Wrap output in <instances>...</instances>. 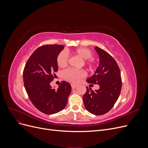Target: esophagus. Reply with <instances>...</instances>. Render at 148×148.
<instances>
[{"label": "esophagus", "mask_w": 148, "mask_h": 148, "mask_svg": "<svg viewBox=\"0 0 148 148\" xmlns=\"http://www.w3.org/2000/svg\"><path fill=\"white\" fill-rule=\"evenodd\" d=\"M71 88H72L73 89H75L76 87L78 86V85L77 84H71Z\"/></svg>", "instance_id": "obj_1"}]
</instances>
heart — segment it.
Here are the masks:
<instances>
[{
  "mask_svg": "<svg viewBox=\"0 0 148 148\" xmlns=\"http://www.w3.org/2000/svg\"><path fill=\"white\" fill-rule=\"evenodd\" d=\"M73 53L82 59V65L89 64L91 65L92 61L88 60L92 56V52L88 49L79 48L73 51ZM68 63V56L65 51L60 52L57 57V64L59 67H64ZM86 73L83 70H76L69 69L64 70L62 72V77L66 81L71 83H78L80 79L84 77Z\"/></svg>",
  "mask_w": 148,
  "mask_h": 148,
  "instance_id": "1",
  "label": "heart"
}]
</instances>
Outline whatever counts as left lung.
I'll return each instance as SVG.
<instances>
[{"label":"left lung","mask_w":148,"mask_h":148,"mask_svg":"<svg viewBox=\"0 0 148 148\" xmlns=\"http://www.w3.org/2000/svg\"><path fill=\"white\" fill-rule=\"evenodd\" d=\"M95 51L99 56V64L95 74L88 78V83L97 84V90L92 91L86 87L83 97L86 109L94 115L105 114L112 108L120 96L122 88V78L117 62L109 53L96 46Z\"/></svg>","instance_id":"1"}]
</instances>
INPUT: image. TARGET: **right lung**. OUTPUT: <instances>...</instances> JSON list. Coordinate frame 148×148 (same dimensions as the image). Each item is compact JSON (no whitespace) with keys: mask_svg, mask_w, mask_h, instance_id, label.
<instances>
[{"mask_svg":"<svg viewBox=\"0 0 148 148\" xmlns=\"http://www.w3.org/2000/svg\"><path fill=\"white\" fill-rule=\"evenodd\" d=\"M64 49L57 44L39 47L31 54L23 70L24 86L30 101L46 114L63 110L71 92V85L66 82L62 81L57 89L50 85L58 70L57 57Z\"/></svg>","mask_w":148,"mask_h":148,"instance_id":"obj_1","label":"right lung"}]
</instances>
